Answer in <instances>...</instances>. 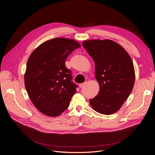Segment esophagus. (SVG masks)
<instances>
[{"label": "esophagus", "mask_w": 155, "mask_h": 155, "mask_svg": "<svg viewBox=\"0 0 155 155\" xmlns=\"http://www.w3.org/2000/svg\"><path fill=\"white\" fill-rule=\"evenodd\" d=\"M86 82H84V83H81V84H79V88H82V87H83V86H86Z\"/></svg>", "instance_id": "esophagus-1"}]
</instances>
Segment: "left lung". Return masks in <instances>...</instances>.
I'll return each instance as SVG.
<instances>
[{
    "label": "left lung",
    "mask_w": 155,
    "mask_h": 155,
    "mask_svg": "<svg viewBox=\"0 0 155 155\" xmlns=\"http://www.w3.org/2000/svg\"><path fill=\"white\" fill-rule=\"evenodd\" d=\"M82 44L94 60L95 78L100 86L98 95L90 99L91 106L101 114H114L133 90L135 70L132 58L112 40L91 39Z\"/></svg>",
    "instance_id": "1"
}]
</instances>
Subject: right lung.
<instances>
[{
  "label": "right lung",
  "mask_w": 155,
  "mask_h": 155,
  "mask_svg": "<svg viewBox=\"0 0 155 155\" xmlns=\"http://www.w3.org/2000/svg\"><path fill=\"white\" fill-rule=\"evenodd\" d=\"M80 47L75 40L57 38L42 43L30 55L25 86L34 106L44 114L56 117L69 107L77 85L71 81L65 61Z\"/></svg>",
  "instance_id": "right-lung-1"
}]
</instances>
